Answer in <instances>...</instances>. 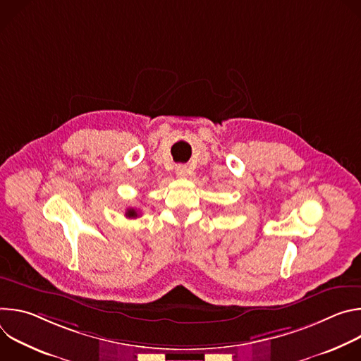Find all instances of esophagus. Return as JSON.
<instances>
[{
	"mask_svg": "<svg viewBox=\"0 0 361 361\" xmlns=\"http://www.w3.org/2000/svg\"><path fill=\"white\" fill-rule=\"evenodd\" d=\"M176 174H177L178 177H187V174H188L187 166H183V164L177 166V167H176Z\"/></svg>",
	"mask_w": 361,
	"mask_h": 361,
	"instance_id": "esophagus-1",
	"label": "esophagus"
}]
</instances>
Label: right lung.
Listing matches in <instances>:
<instances>
[{
    "instance_id": "1",
    "label": "right lung",
    "mask_w": 361,
    "mask_h": 361,
    "mask_svg": "<svg viewBox=\"0 0 361 361\" xmlns=\"http://www.w3.org/2000/svg\"><path fill=\"white\" fill-rule=\"evenodd\" d=\"M126 216H127L128 219H135V217H138V212L134 210V209H128V210L126 212Z\"/></svg>"
}]
</instances>
